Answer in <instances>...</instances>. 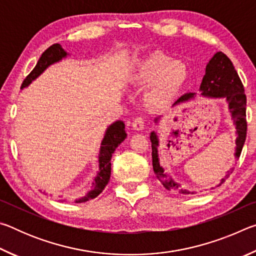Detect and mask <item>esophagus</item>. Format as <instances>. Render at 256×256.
<instances>
[{"label":"esophagus","instance_id":"34e87169","mask_svg":"<svg viewBox=\"0 0 256 256\" xmlns=\"http://www.w3.org/2000/svg\"><path fill=\"white\" fill-rule=\"evenodd\" d=\"M132 126L134 130H136V131H141V130L144 128V118H141V116H138L133 120V123H132Z\"/></svg>","mask_w":256,"mask_h":256}]
</instances>
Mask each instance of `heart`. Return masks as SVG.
Listing matches in <instances>:
<instances>
[{
	"mask_svg": "<svg viewBox=\"0 0 256 256\" xmlns=\"http://www.w3.org/2000/svg\"><path fill=\"white\" fill-rule=\"evenodd\" d=\"M188 71L182 60L164 53H154L138 64L132 74L136 84H149L148 100L154 105L167 102L180 92L188 79Z\"/></svg>",
	"mask_w": 256,
	"mask_h": 256,
	"instance_id": "obj_1",
	"label": "heart"
}]
</instances>
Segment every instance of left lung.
I'll list each match as a JSON object with an SVG mask.
<instances>
[{"mask_svg": "<svg viewBox=\"0 0 256 256\" xmlns=\"http://www.w3.org/2000/svg\"><path fill=\"white\" fill-rule=\"evenodd\" d=\"M201 96L210 98H224L228 102L229 112L232 114V118L236 126V148H235V158L238 159L240 156L242 146L246 140V131H248V123H246V94L244 92V86L238 76V73L234 68L232 60H229L226 54L222 52H216L212 56L206 68V74L203 76L200 86ZM196 94H185L184 96L177 99L175 105L180 102H188L193 99ZM158 118L154 122H158ZM151 148H152V167L157 178L162 182V184L168 190H178L182 194H190V192L180 188V184L175 183L172 177L164 172V168L159 164L158 146L159 140L157 133L154 131L150 134ZM224 180H222L224 183ZM193 194V192H192Z\"/></svg>", "mask_w": 256, "mask_h": 256, "instance_id": "1", "label": "left lung"}]
</instances>
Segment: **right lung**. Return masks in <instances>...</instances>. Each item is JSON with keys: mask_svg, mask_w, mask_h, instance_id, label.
Here are the masks:
<instances>
[{"mask_svg": "<svg viewBox=\"0 0 256 256\" xmlns=\"http://www.w3.org/2000/svg\"><path fill=\"white\" fill-rule=\"evenodd\" d=\"M66 52L62 48V46L60 44H54L50 46L44 53L42 54L40 58L38 60L36 66L34 68V70L29 73L27 78L24 80L22 84H21V89L28 86L32 82L37 79L42 72H44L47 68L52 64L56 62H60V60L66 58ZM126 132H125V124L123 120H116L115 123L108 126L106 130L105 136L102 141L100 151H99V172L97 176L94 177V180L92 184V188L88 193L86 194V196L76 200V203L86 202L90 200V198H97L100 194L104 188H106L110 178V170H112V156L114 154L116 148L122 144L126 138Z\"/></svg>", "mask_w": 256, "mask_h": 256, "instance_id": "1", "label": "right lung"}]
</instances>
